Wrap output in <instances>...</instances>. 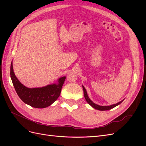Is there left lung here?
<instances>
[{
    "label": "left lung",
    "instance_id": "obj_1",
    "mask_svg": "<svg viewBox=\"0 0 146 146\" xmlns=\"http://www.w3.org/2000/svg\"><path fill=\"white\" fill-rule=\"evenodd\" d=\"M83 87V93H84V96H85V98L87 102L92 107H93L94 108L96 109V110H100V111H105V110H109L110 109H112L113 108H114L115 107H116V106L119 105V104H121L123 100H121V102H119L116 104H113V105H110V106H100V105H97L96 104H94L93 102H92L90 98L89 97H88V94H87V92H86V90L85 88V87H84L83 86H82Z\"/></svg>",
    "mask_w": 146,
    "mask_h": 146
}]
</instances>
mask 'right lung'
Segmentation results:
<instances>
[{
    "instance_id": "1",
    "label": "right lung",
    "mask_w": 146,
    "mask_h": 146,
    "mask_svg": "<svg viewBox=\"0 0 146 146\" xmlns=\"http://www.w3.org/2000/svg\"><path fill=\"white\" fill-rule=\"evenodd\" d=\"M10 77L17 95L24 102L31 107L44 108L52 105L60 95L66 77L58 78V83L41 88H29L24 86L16 77L13 63L10 66Z\"/></svg>"
}]
</instances>
